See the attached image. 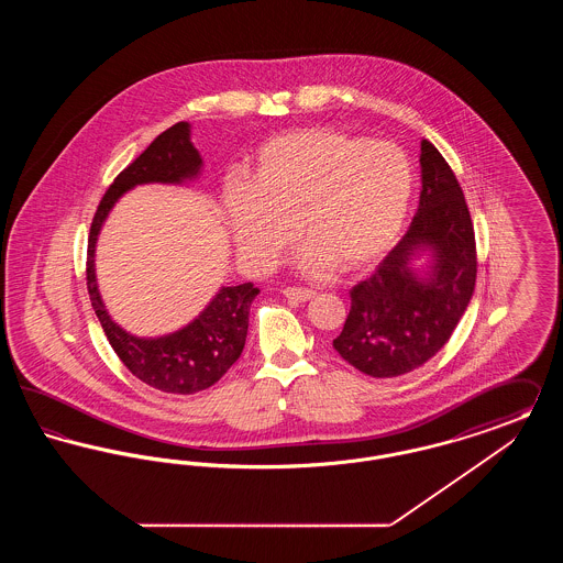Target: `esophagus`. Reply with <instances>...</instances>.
<instances>
[{
	"label": "esophagus",
	"instance_id": "esophagus-1",
	"mask_svg": "<svg viewBox=\"0 0 563 563\" xmlns=\"http://www.w3.org/2000/svg\"><path fill=\"white\" fill-rule=\"evenodd\" d=\"M283 294L289 299H295V301H308V299L314 297L312 289H301V287H287Z\"/></svg>",
	"mask_w": 563,
	"mask_h": 563
}]
</instances>
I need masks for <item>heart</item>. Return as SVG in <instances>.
Masks as SVG:
<instances>
[{
	"mask_svg": "<svg viewBox=\"0 0 563 563\" xmlns=\"http://www.w3.org/2000/svg\"><path fill=\"white\" fill-rule=\"evenodd\" d=\"M413 194V170L388 141L301 129L266 141L249 181L230 179L221 207L246 262L269 268L295 241L308 276L369 268L397 241Z\"/></svg>",
	"mask_w": 563,
	"mask_h": 563,
	"instance_id": "heart-1",
	"label": "heart"
}]
</instances>
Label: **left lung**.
Returning <instances> with one entry per match:
<instances>
[{
    "label": "left lung",
    "instance_id": "left-lung-1",
    "mask_svg": "<svg viewBox=\"0 0 563 563\" xmlns=\"http://www.w3.org/2000/svg\"><path fill=\"white\" fill-rule=\"evenodd\" d=\"M420 207L399 244L350 291V314L333 349L372 377H397L448 344L477 278L471 213L454 170L439 150L420 145ZM424 252L430 266L416 269Z\"/></svg>",
    "mask_w": 563,
    "mask_h": 563
}]
</instances>
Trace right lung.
<instances>
[{"mask_svg": "<svg viewBox=\"0 0 563 563\" xmlns=\"http://www.w3.org/2000/svg\"><path fill=\"white\" fill-rule=\"evenodd\" d=\"M202 158L189 141L188 122L158 134L109 186L88 236L86 285L95 314L124 367L147 386L170 395H194L211 388L239 361L249 329V310L260 294L253 283L221 287L211 303L184 329L162 338H136L109 317L97 287L95 249L109 211L122 194L143 184H186L200 175Z\"/></svg>", "mask_w": 563, "mask_h": 563, "instance_id": "1", "label": "right lung"}]
</instances>
